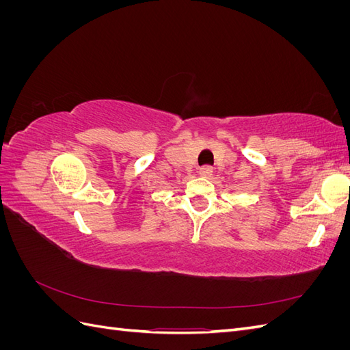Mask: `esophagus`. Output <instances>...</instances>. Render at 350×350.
Here are the masks:
<instances>
[{
  "mask_svg": "<svg viewBox=\"0 0 350 350\" xmlns=\"http://www.w3.org/2000/svg\"><path fill=\"white\" fill-rule=\"evenodd\" d=\"M198 174H200L201 176H204V178H210L211 175H213V167L208 166V165L201 166V167H200V171H198Z\"/></svg>",
  "mask_w": 350,
  "mask_h": 350,
  "instance_id": "34e87169",
  "label": "esophagus"
}]
</instances>
